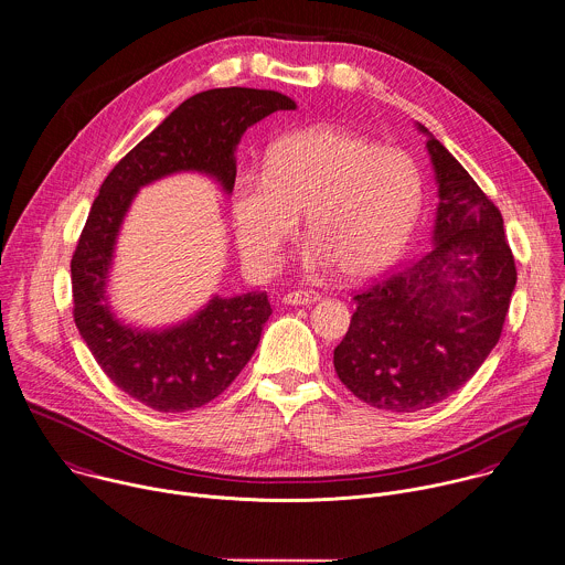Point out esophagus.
<instances>
[{
  "mask_svg": "<svg viewBox=\"0 0 565 565\" xmlns=\"http://www.w3.org/2000/svg\"><path fill=\"white\" fill-rule=\"evenodd\" d=\"M321 297L315 290H295L284 295V303L288 306H308V303H317Z\"/></svg>",
  "mask_w": 565,
  "mask_h": 565,
  "instance_id": "34e87169",
  "label": "esophagus"
}]
</instances>
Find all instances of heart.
Listing matches in <instances>:
<instances>
[{
	"label": "heart",
	"instance_id": "1",
	"mask_svg": "<svg viewBox=\"0 0 565 565\" xmlns=\"http://www.w3.org/2000/svg\"><path fill=\"white\" fill-rule=\"evenodd\" d=\"M423 200V173L407 151L310 127L279 138L262 173H237L231 213L237 248L255 270L277 264L303 215L306 268L334 266L345 279H365L401 257Z\"/></svg>",
	"mask_w": 565,
	"mask_h": 565
}]
</instances>
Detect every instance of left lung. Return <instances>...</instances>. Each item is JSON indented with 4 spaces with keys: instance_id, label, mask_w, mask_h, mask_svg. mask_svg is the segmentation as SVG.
Here are the masks:
<instances>
[{
    "instance_id": "1",
    "label": "left lung",
    "mask_w": 565,
    "mask_h": 565,
    "mask_svg": "<svg viewBox=\"0 0 565 565\" xmlns=\"http://www.w3.org/2000/svg\"><path fill=\"white\" fill-rule=\"evenodd\" d=\"M427 134L438 209L434 248L354 295L334 348L341 383L363 403L412 414L460 390L498 345L518 284L500 209Z\"/></svg>"
}]
</instances>
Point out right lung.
Wrapping results in <instances>:
<instances>
[{
  "mask_svg": "<svg viewBox=\"0 0 565 565\" xmlns=\"http://www.w3.org/2000/svg\"><path fill=\"white\" fill-rule=\"evenodd\" d=\"M297 103L275 89L217 87L178 105L103 180L72 255L74 323L109 381L156 412H189L220 396L257 350L273 315L266 292L211 297L167 328L120 321L107 284L122 220L138 191L160 178L198 171L231 193L244 131Z\"/></svg>",
  "mask_w": 565,
  "mask_h": 565,
  "instance_id": "obj_1",
  "label": "right lung"
}]
</instances>
